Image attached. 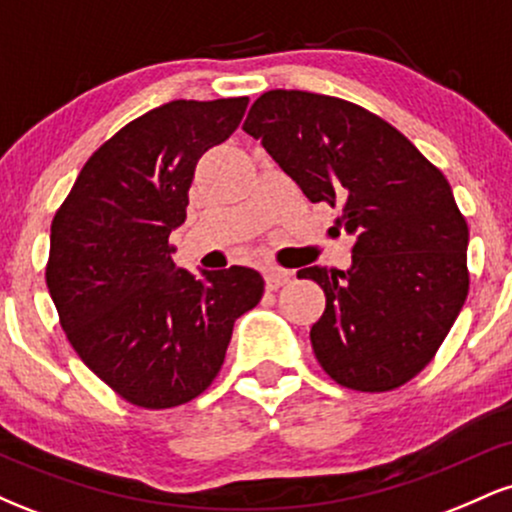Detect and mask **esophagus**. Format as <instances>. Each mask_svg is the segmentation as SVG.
I'll return each instance as SVG.
<instances>
[{
	"label": "esophagus",
	"mask_w": 512,
	"mask_h": 512,
	"mask_svg": "<svg viewBox=\"0 0 512 512\" xmlns=\"http://www.w3.org/2000/svg\"><path fill=\"white\" fill-rule=\"evenodd\" d=\"M291 272L289 269H279V267H269L267 272H264V281H267V289H279V286L289 284L291 281Z\"/></svg>",
	"instance_id": "esophagus-1"
}]
</instances>
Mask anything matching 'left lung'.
Instances as JSON below:
<instances>
[{
	"label": "left lung",
	"mask_w": 512,
	"mask_h": 512,
	"mask_svg": "<svg viewBox=\"0 0 512 512\" xmlns=\"http://www.w3.org/2000/svg\"><path fill=\"white\" fill-rule=\"evenodd\" d=\"M243 129L310 202L342 207L351 267H308L325 291L310 330L334 383L387 392L421 373L469 291V228L445 175L361 105L310 91H267Z\"/></svg>",
	"instance_id": "1"
}]
</instances>
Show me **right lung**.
Listing matches in <instances>:
<instances>
[{"label":"right lung","instance_id":"1","mask_svg":"<svg viewBox=\"0 0 512 512\" xmlns=\"http://www.w3.org/2000/svg\"><path fill=\"white\" fill-rule=\"evenodd\" d=\"M248 98L170 101L110 137L81 168L50 228L48 289L69 344L129 404L170 409L219 375L233 325L264 279L250 267L178 269L197 161L226 142Z\"/></svg>","mask_w":512,"mask_h":512}]
</instances>
